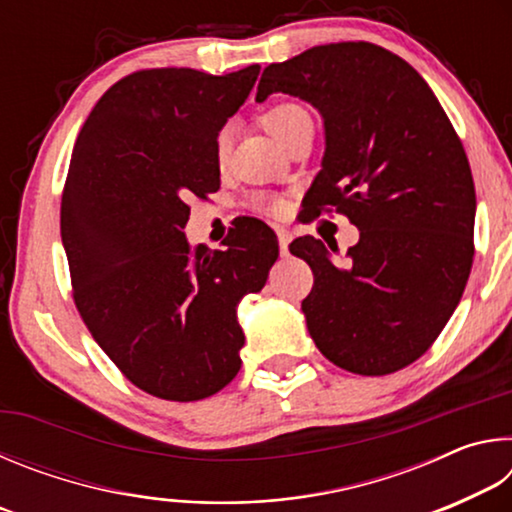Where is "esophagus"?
<instances>
[{
	"label": "esophagus",
	"mask_w": 512,
	"mask_h": 512,
	"mask_svg": "<svg viewBox=\"0 0 512 512\" xmlns=\"http://www.w3.org/2000/svg\"><path fill=\"white\" fill-rule=\"evenodd\" d=\"M277 241H280V253L287 255L289 253V241H291V232L280 228L277 230Z\"/></svg>",
	"instance_id": "34e87169"
}]
</instances>
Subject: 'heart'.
<instances>
[{
  "label": "heart",
  "instance_id": "1",
  "mask_svg": "<svg viewBox=\"0 0 512 512\" xmlns=\"http://www.w3.org/2000/svg\"><path fill=\"white\" fill-rule=\"evenodd\" d=\"M262 124H264L266 131L275 137V140L287 144L289 137L296 133L300 126L311 124V115H309V110L298 101H277L262 115ZM230 149H232L230 128L223 126L214 137V158H216V162L223 164L225 160H228ZM259 203H262L268 212H273V214L280 212V203H277L275 198L264 196Z\"/></svg>",
  "mask_w": 512,
  "mask_h": 512
}]
</instances>
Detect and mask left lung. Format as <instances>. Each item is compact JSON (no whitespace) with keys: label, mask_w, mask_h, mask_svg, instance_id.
<instances>
[{"label":"left lung","mask_w":512,"mask_h":512,"mask_svg":"<svg viewBox=\"0 0 512 512\" xmlns=\"http://www.w3.org/2000/svg\"><path fill=\"white\" fill-rule=\"evenodd\" d=\"M271 92L305 99L325 119L307 221L336 212L359 228L343 262L320 239L289 244L314 271L302 300L311 339L354 375H391L431 348L470 277L476 196L461 137L427 81L372 42L268 65L255 99Z\"/></svg>","instance_id":"8db88e82"}]
</instances>
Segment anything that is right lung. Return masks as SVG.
I'll return each instance as SVG.
<instances>
[{
  "label": "right lung",
  "instance_id": "1",
  "mask_svg": "<svg viewBox=\"0 0 512 512\" xmlns=\"http://www.w3.org/2000/svg\"><path fill=\"white\" fill-rule=\"evenodd\" d=\"M257 74L140 69L103 94L74 144L60 235L76 309L121 375L160 400H203L235 379L237 305L280 253L253 216L223 250H192L183 232L189 201L219 192L214 137Z\"/></svg>",
  "mask_w": 512,
  "mask_h": 512
}]
</instances>
